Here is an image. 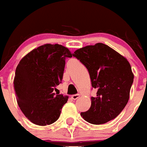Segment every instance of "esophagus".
Instances as JSON below:
<instances>
[{
	"label": "esophagus",
	"instance_id": "34e87169",
	"mask_svg": "<svg viewBox=\"0 0 147 147\" xmlns=\"http://www.w3.org/2000/svg\"><path fill=\"white\" fill-rule=\"evenodd\" d=\"M80 94H74V95H72L71 96V98H72V99H74V100H77V99L80 98Z\"/></svg>",
	"mask_w": 147,
	"mask_h": 147
}]
</instances>
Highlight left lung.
<instances>
[{"label": "left lung", "instance_id": "1", "mask_svg": "<svg viewBox=\"0 0 147 147\" xmlns=\"http://www.w3.org/2000/svg\"><path fill=\"white\" fill-rule=\"evenodd\" d=\"M73 56L88 69L91 86L97 89L90 108L81 112V117L94 125L114 119L128 103L133 83L134 75L127 59L103 43L77 49Z\"/></svg>", "mask_w": 147, "mask_h": 147}]
</instances>
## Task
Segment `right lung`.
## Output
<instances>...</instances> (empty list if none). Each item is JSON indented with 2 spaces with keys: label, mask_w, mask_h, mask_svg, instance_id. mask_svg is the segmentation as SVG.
Masks as SVG:
<instances>
[{
  "label": "right lung",
  "mask_w": 147,
  "mask_h": 147,
  "mask_svg": "<svg viewBox=\"0 0 147 147\" xmlns=\"http://www.w3.org/2000/svg\"><path fill=\"white\" fill-rule=\"evenodd\" d=\"M67 57H72L67 47L45 44L25 55L17 66L14 88L18 105L34 124L55 122L67 103L68 96L53 92L63 79Z\"/></svg>",
  "instance_id": "obj_1"
}]
</instances>
